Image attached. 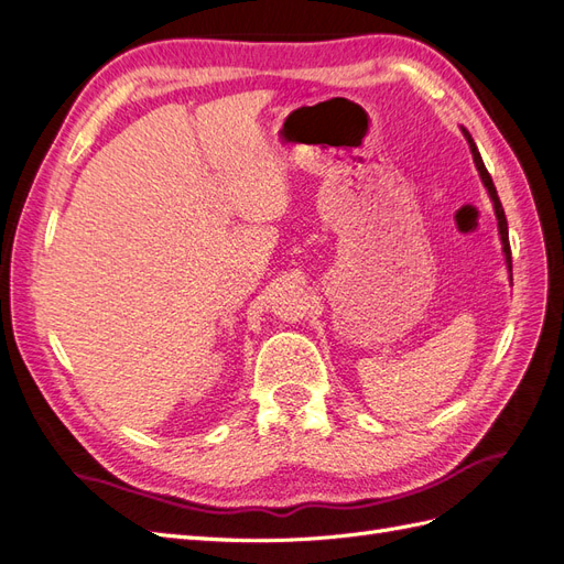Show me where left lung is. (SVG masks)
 Listing matches in <instances>:
<instances>
[{
  "instance_id": "8db88e82",
  "label": "left lung",
  "mask_w": 564,
  "mask_h": 564,
  "mask_svg": "<svg viewBox=\"0 0 564 564\" xmlns=\"http://www.w3.org/2000/svg\"><path fill=\"white\" fill-rule=\"evenodd\" d=\"M460 131H464V135H466L468 148H470V152H473V162H475V166H477V172H480V178H482V183H485V187H487V193H489V199H491V204H494V214H497V220H499V235H501V245H503L506 265H508V270H510V280H513V261H510V242H508V220H506V214H503V207H501V199H499V195H497V187H494V181H491V176H489V172H487V166H485V162H482V158H480V152H477V145H475V141H473V135H470L468 129H464V127H460Z\"/></svg>"
}]
</instances>
